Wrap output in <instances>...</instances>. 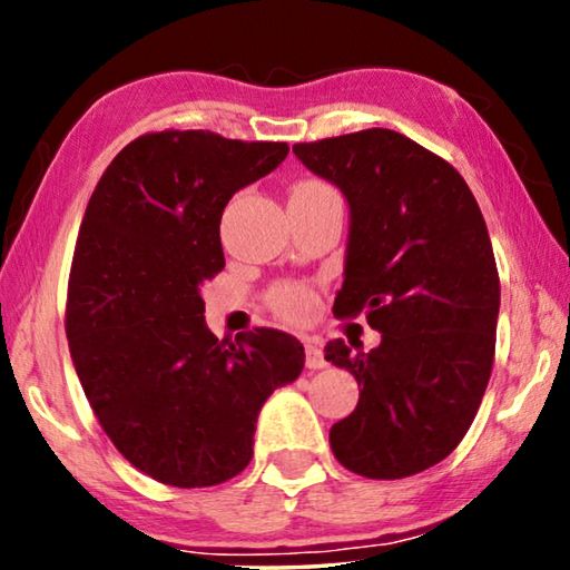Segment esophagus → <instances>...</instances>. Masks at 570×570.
<instances>
[{
    "instance_id": "obj_1",
    "label": "esophagus",
    "mask_w": 570,
    "mask_h": 570,
    "mask_svg": "<svg viewBox=\"0 0 570 570\" xmlns=\"http://www.w3.org/2000/svg\"><path fill=\"white\" fill-rule=\"evenodd\" d=\"M306 366H308V370H324V366H326L322 346L312 342V340L306 342Z\"/></svg>"
}]
</instances>
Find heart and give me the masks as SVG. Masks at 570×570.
I'll return each instance as SVG.
<instances>
[{
  "mask_svg": "<svg viewBox=\"0 0 570 570\" xmlns=\"http://www.w3.org/2000/svg\"><path fill=\"white\" fill-rule=\"evenodd\" d=\"M326 193H336L330 183L316 180V178H306L298 180L292 186V198H316V196H326ZM272 304L274 308L286 320H304V316L312 312L314 298L302 286H282L272 294Z\"/></svg>",
  "mask_w": 570,
  "mask_h": 570,
  "instance_id": "1",
  "label": "heart"
}]
</instances>
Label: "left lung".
<instances>
[{"label": "left lung", "mask_w": 570, "mask_h": 570, "mask_svg": "<svg viewBox=\"0 0 570 570\" xmlns=\"http://www.w3.org/2000/svg\"><path fill=\"white\" fill-rule=\"evenodd\" d=\"M294 153L350 200L334 316L364 314L382 332L370 352L324 346L362 387L330 430L332 452L362 478L417 475L460 445L493 372L500 278L485 220L460 173L402 132L370 128Z\"/></svg>", "instance_id": "left-lung-1"}]
</instances>
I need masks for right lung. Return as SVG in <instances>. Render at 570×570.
Wrapping results in <instances>:
<instances>
[{"label":"right lung","instance_id":"1","mask_svg":"<svg viewBox=\"0 0 570 570\" xmlns=\"http://www.w3.org/2000/svg\"><path fill=\"white\" fill-rule=\"evenodd\" d=\"M286 153L210 130L146 132L112 158L85 210L65 306L72 364L105 435L163 485L236 478L262 404L304 370V346L286 332L218 340L200 298L226 266L230 196Z\"/></svg>","mask_w":570,"mask_h":570}]
</instances>
